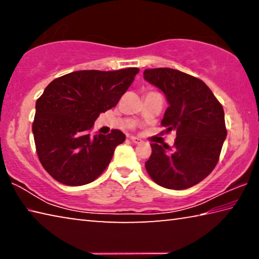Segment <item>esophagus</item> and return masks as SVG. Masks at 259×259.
Returning a JSON list of instances; mask_svg holds the SVG:
<instances>
[{
    "label": "esophagus",
    "mask_w": 259,
    "mask_h": 259,
    "mask_svg": "<svg viewBox=\"0 0 259 259\" xmlns=\"http://www.w3.org/2000/svg\"><path fill=\"white\" fill-rule=\"evenodd\" d=\"M130 140L134 144H140V143H142V139L138 138V137H130Z\"/></svg>",
    "instance_id": "34e87169"
}]
</instances>
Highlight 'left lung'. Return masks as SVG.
Wrapping results in <instances>:
<instances>
[{
  "label": "left lung",
  "instance_id": "1",
  "mask_svg": "<svg viewBox=\"0 0 259 259\" xmlns=\"http://www.w3.org/2000/svg\"><path fill=\"white\" fill-rule=\"evenodd\" d=\"M144 78L164 94L169 106L161 124L177 135L174 148L151 144L147 172L170 190L194 186L219 160L227 135L224 109L203 81L177 69H145Z\"/></svg>",
  "mask_w": 259,
  "mask_h": 259
}]
</instances>
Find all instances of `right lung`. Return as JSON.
Masks as SVG:
<instances>
[{
	"label": "right lung",
	"mask_w": 259,
	"mask_h": 259,
	"mask_svg": "<svg viewBox=\"0 0 259 259\" xmlns=\"http://www.w3.org/2000/svg\"><path fill=\"white\" fill-rule=\"evenodd\" d=\"M139 68L76 71L55 78L36 100L33 135L41 164L57 182L80 186L98 178L125 135H91L100 113L116 106Z\"/></svg>",
	"instance_id": "obj_1"
}]
</instances>
